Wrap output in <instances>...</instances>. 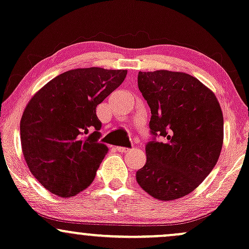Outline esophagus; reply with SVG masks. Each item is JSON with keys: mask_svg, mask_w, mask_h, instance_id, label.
Instances as JSON below:
<instances>
[{"mask_svg": "<svg viewBox=\"0 0 249 249\" xmlns=\"http://www.w3.org/2000/svg\"><path fill=\"white\" fill-rule=\"evenodd\" d=\"M116 150L120 153H128V152H130L132 149H129V148H125V147H116Z\"/></svg>", "mask_w": 249, "mask_h": 249, "instance_id": "1", "label": "esophagus"}]
</instances>
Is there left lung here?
<instances>
[{
  "label": "left lung",
  "instance_id": "obj_1",
  "mask_svg": "<svg viewBox=\"0 0 249 249\" xmlns=\"http://www.w3.org/2000/svg\"><path fill=\"white\" fill-rule=\"evenodd\" d=\"M138 85L152 113L153 139L136 181L158 200L185 196L208 177L221 153L223 116L216 96L180 71H140Z\"/></svg>",
  "mask_w": 249,
  "mask_h": 249
}]
</instances>
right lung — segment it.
I'll return each mask as SVG.
<instances>
[{"label": "right lung", "instance_id": "add662e5", "mask_svg": "<svg viewBox=\"0 0 249 249\" xmlns=\"http://www.w3.org/2000/svg\"><path fill=\"white\" fill-rule=\"evenodd\" d=\"M125 75L121 69H72L28 102L19 124L22 152L32 174L50 193L71 197L93 182L108 152L99 141L102 124L96 107Z\"/></svg>", "mask_w": 249, "mask_h": 249}]
</instances>
